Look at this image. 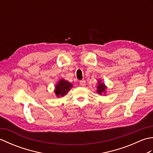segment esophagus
Segmentation results:
<instances>
[{
    "label": "esophagus",
    "mask_w": 153,
    "mask_h": 153,
    "mask_svg": "<svg viewBox=\"0 0 153 153\" xmlns=\"http://www.w3.org/2000/svg\"><path fill=\"white\" fill-rule=\"evenodd\" d=\"M79 84H80V85H82V87L85 86V84H86L85 81V80H81L79 82Z\"/></svg>",
    "instance_id": "34e87169"
}]
</instances>
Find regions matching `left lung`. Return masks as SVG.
Segmentation results:
<instances>
[{
  "label": "left lung",
  "mask_w": 153,
  "mask_h": 153,
  "mask_svg": "<svg viewBox=\"0 0 153 153\" xmlns=\"http://www.w3.org/2000/svg\"><path fill=\"white\" fill-rule=\"evenodd\" d=\"M98 84L99 85H97V91L100 95L101 94H105L106 93V86L105 85V83H102L101 81L99 80L98 81Z\"/></svg>",
  "instance_id": "obj_1"
}]
</instances>
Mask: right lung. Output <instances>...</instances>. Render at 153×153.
<instances>
[{
	"label": "right lung",
	"mask_w": 153,
	"mask_h": 153,
	"mask_svg": "<svg viewBox=\"0 0 153 153\" xmlns=\"http://www.w3.org/2000/svg\"><path fill=\"white\" fill-rule=\"evenodd\" d=\"M72 87L73 85L71 83L62 79L55 85V95H56L57 97H64V95H66V94L68 93Z\"/></svg>",
	"instance_id": "obj_1"
}]
</instances>
